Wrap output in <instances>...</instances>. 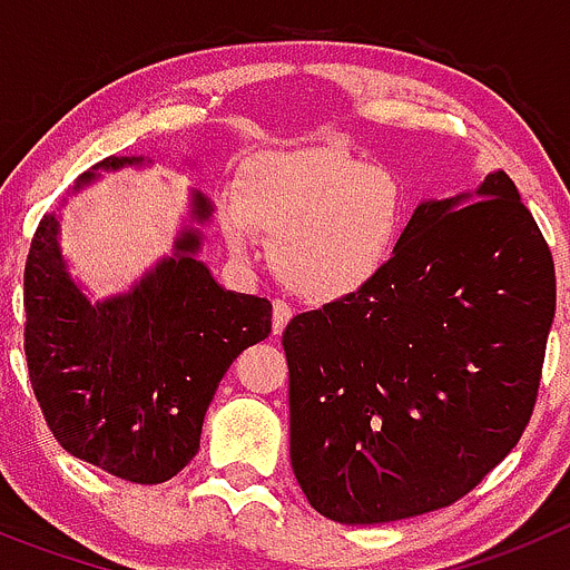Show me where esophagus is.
<instances>
[{
  "mask_svg": "<svg viewBox=\"0 0 570 570\" xmlns=\"http://www.w3.org/2000/svg\"><path fill=\"white\" fill-rule=\"evenodd\" d=\"M291 316H294V311H291L288 302L276 299L274 302V320H271V328H274V336H279L282 331H285V325L291 322Z\"/></svg>",
  "mask_w": 570,
  "mask_h": 570,
  "instance_id": "34e87169",
  "label": "esophagus"
}]
</instances>
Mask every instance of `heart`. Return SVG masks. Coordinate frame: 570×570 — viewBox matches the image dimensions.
I'll use <instances>...</instances> for the list:
<instances>
[{
	"label": "heart",
	"mask_w": 570,
	"mask_h": 570,
	"mask_svg": "<svg viewBox=\"0 0 570 570\" xmlns=\"http://www.w3.org/2000/svg\"><path fill=\"white\" fill-rule=\"evenodd\" d=\"M411 216V194L394 168L340 148H285L250 156L223 203V230L236 254L271 236V265L288 291L311 302L360 294L394 259Z\"/></svg>",
	"instance_id": "b5f03b06"
}]
</instances>
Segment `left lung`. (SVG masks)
I'll return each instance as SVG.
<instances>
[{
	"mask_svg": "<svg viewBox=\"0 0 570 570\" xmlns=\"http://www.w3.org/2000/svg\"><path fill=\"white\" fill-rule=\"evenodd\" d=\"M553 311L551 250L505 170L425 199L380 279L282 334L311 505L376 525L480 485L531 420Z\"/></svg>",
	"mask_w": 570,
	"mask_h": 570,
	"instance_id": "left-lung-1",
	"label": "left lung"
}]
</instances>
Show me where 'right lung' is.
<instances>
[{
    "mask_svg": "<svg viewBox=\"0 0 570 570\" xmlns=\"http://www.w3.org/2000/svg\"><path fill=\"white\" fill-rule=\"evenodd\" d=\"M108 156L99 170L142 168ZM214 205L190 190V216L163 256L125 294L90 302L62 256V225L45 214L24 262V356L48 428L68 454L119 480L156 485L199 451L205 411L230 362L271 334V302L225 291L199 259Z\"/></svg>",
    "mask_w": 570,
    "mask_h": 570,
    "instance_id": "1",
    "label": "right lung"
}]
</instances>
